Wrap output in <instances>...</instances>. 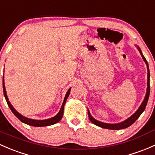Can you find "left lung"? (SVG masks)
<instances>
[{
    "mask_svg": "<svg viewBox=\"0 0 155 155\" xmlns=\"http://www.w3.org/2000/svg\"><path fill=\"white\" fill-rule=\"evenodd\" d=\"M137 50H139L141 56H142L143 61L146 62V66H147V70H148V81H147V91H146V97H145L144 100L143 101L142 104L140 105V106L139 107V108L137 109L136 112L132 115L129 117V118L127 119L125 121L122 122V123H117V124H110V123H102V122L98 121V120H95L92 116L91 115L90 111L88 110L87 109V112H88V117L89 119L91 122H92L94 124H95L97 126L101 127V128H107V129H111V130H120V129H123V128H128L129 127L130 125H131L139 118V117L140 116L141 114L144 111L145 108H146V105H147V102L148 100H149V94H150V83H149V79H150V72H149V64H148L147 61H146V58H145L144 56L143 55L142 51H141L140 48H139L138 46H137Z\"/></svg>",
    "mask_w": 155,
    "mask_h": 155,
    "instance_id": "left-lung-1",
    "label": "left lung"
}]
</instances>
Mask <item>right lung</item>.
Segmentation results:
<instances>
[{
	"instance_id": "add662e5",
	"label": "right lung",
	"mask_w": 155,
	"mask_h": 155,
	"mask_svg": "<svg viewBox=\"0 0 155 155\" xmlns=\"http://www.w3.org/2000/svg\"><path fill=\"white\" fill-rule=\"evenodd\" d=\"M4 78V76H3ZM3 88H4V94L5 99H6V102H7L8 105H9V108L10 110H12V112L15 114V116L17 117L19 120L22 122V123H26L27 125H32V126H35V127H42V126H48V125H51L53 124H56V123L59 122L60 120H61L63 116V113H64V106L65 105V102H66L67 99L68 97H69L70 95V92H71V88L68 89V92H67L66 95H65V97L64 99V102H63L62 105H61V109H60L59 112L56 115L55 117H52L50 119H48V120H32V119H29L27 118V117L22 116L21 114H19L14 107H12V105H11V103L9 102V99H8L7 95H6V88H5V85H4V80L3 79Z\"/></svg>"
}]
</instances>
